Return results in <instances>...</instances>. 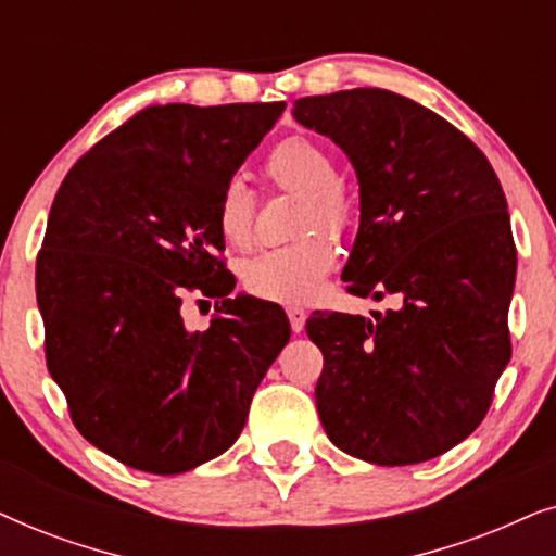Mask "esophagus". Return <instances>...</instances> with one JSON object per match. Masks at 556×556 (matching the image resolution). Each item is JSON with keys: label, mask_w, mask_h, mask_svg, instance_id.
Returning a JSON list of instances; mask_svg holds the SVG:
<instances>
[{"label": "esophagus", "mask_w": 556, "mask_h": 556, "mask_svg": "<svg viewBox=\"0 0 556 556\" xmlns=\"http://www.w3.org/2000/svg\"><path fill=\"white\" fill-rule=\"evenodd\" d=\"M288 321H291V329L295 333H301L303 326H306V311L301 306H288Z\"/></svg>", "instance_id": "1"}]
</instances>
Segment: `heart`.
<instances>
[{
  "label": "heart",
  "mask_w": 556,
  "mask_h": 556,
  "mask_svg": "<svg viewBox=\"0 0 556 556\" xmlns=\"http://www.w3.org/2000/svg\"><path fill=\"white\" fill-rule=\"evenodd\" d=\"M265 174L278 189L303 194L301 235L311 238L293 245L270 248L242 265V286L250 295L276 303H306L316 299L337 265V248L326 235H344L354 223V202L339 181L337 159L324 143L308 136H288L265 156ZM255 194L240 177L223 187L217 200V230L235 250L253 245Z\"/></svg>",
  "instance_id": "heart-1"
}]
</instances>
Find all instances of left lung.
<instances>
[{"instance_id": "1", "label": "left lung", "mask_w": 556, "mask_h": 556, "mask_svg": "<svg viewBox=\"0 0 556 556\" xmlns=\"http://www.w3.org/2000/svg\"><path fill=\"white\" fill-rule=\"evenodd\" d=\"M299 124L337 141L359 179V232L346 291L397 311H314L324 354L316 409L341 451L377 466L438 458L483 422L511 359L516 245L506 197L466 134L384 88L293 103Z\"/></svg>"}]
</instances>
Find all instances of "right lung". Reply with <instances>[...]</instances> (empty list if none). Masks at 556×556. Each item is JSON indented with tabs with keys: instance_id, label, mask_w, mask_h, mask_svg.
Instances as JSON below:
<instances>
[{
	"instance_id": "obj_1",
	"label": "right lung",
	"mask_w": 556,
	"mask_h": 556,
	"mask_svg": "<svg viewBox=\"0 0 556 556\" xmlns=\"http://www.w3.org/2000/svg\"><path fill=\"white\" fill-rule=\"evenodd\" d=\"M283 101L147 105L60 185L37 253L45 359L83 438L156 476L225 453L291 324L238 295L217 230L219 192ZM216 301L187 332L180 301Z\"/></svg>"
}]
</instances>
